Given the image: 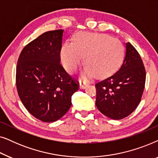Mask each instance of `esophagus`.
Returning <instances> with one entry per match:
<instances>
[{"instance_id":"obj_1","label":"esophagus","mask_w":158,"mask_h":158,"mask_svg":"<svg viewBox=\"0 0 158 158\" xmlns=\"http://www.w3.org/2000/svg\"><path fill=\"white\" fill-rule=\"evenodd\" d=\"M88 85L87 83L84 81H80V88H85L86 86Z\"/></svg>"}]
</instances>
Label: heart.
Listing matches in <instances>:
<instances>
[{
  "mask_svg": "<svg viewBox=\"0 0 158 158\" xmlns=\"http://www.w3.org/2000/svg\"><path fill=\"white\" fill-rule=\"evenodd\" d=\"M85 57L86 67L83 77H106L113 74L122 64L124 57L123 45L117 39L107 34L79 32L73 43L62 45L60 58L69 73L77 71Z\"/></svg>",
  "mask_w": 158,
  "mask_h": 158,
  "instance_id": "obj_1",
  "label": "heart"
}]
</instances>
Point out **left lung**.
I'll use <instances>...</instances> for the list:
<instances>
[{"label":"left lung","instance_id":"obj_1","mask_svg":"<svg viewBox=\"0 0 158 158\" xmlns=\"http://www.w3.org/2000/svg\"><path fill=\"white\" fill-rule=\"evenodd\" d=\"M145 80V68L139 54L130 43H127L119 70L95 85L98 109L112 119L127 117L141 101Z\"/></svg>","mask_w":158,"mask_h":158}]
</instances>
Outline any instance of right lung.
Wrapping results in <instances>:
<instances>
[{"label":"right lung","instance_id":"obj_1","mask_svg":"<svg viewBox=\"0 0 158 158\" xmlns=\"http://www.w3.org/2000/svg\"><path fill=\"white\" fill-rule=\"evenodd\" d=\"M63 30L41 34L22 49L16 67L19 98L27 111L44 122L62 117L72 104L78 81L60 64Z\"/></svg>","mask_w":158,"mask_h":158}]
</instances>
